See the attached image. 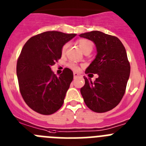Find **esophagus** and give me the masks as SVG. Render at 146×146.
Returning <instances> with one entry per match:
<instances>
[{"mask_svg": "<svg viewBox=\"0 0 146 146\" xmlns=\"http://www.w3.org/2000/svg\"><path fill=\"white\" fill-rule=\"evenodd\" d=\"M81 76V74H80V73H76V72H74V73H73V76H74L75 78H77V77H78V76Z\"/></svg>", "mask_w": 146, "mask_h": 146, "instance_id": "esophagus-1", "label": "esophagus"}]
</instances>
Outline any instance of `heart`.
Returning a JSON list of instances; mask_svg holds the SVG:
<instances>
[{"label":"heart","mask_w":146,"mask_h":146,"mask_svg":"<svg viewBox=\"0 0 146 146\" xmlns=\"http://www.w3.org/2000/svg\"><path fill=\"white\" fill-rule=\"evenodd\" d=\"M78 46L80 47V48H81L83 52H87V51L91 52L92 50L93 44L90 40H86V39H80V40H78ZM67 48H68V44H65L62 48V53H65ZM68 66L73 70H78L79 69V67L78 66V65L74 63V62H70L68 64Z\"/></svg>","instance_id":"b5f03b06"}]
</instances>
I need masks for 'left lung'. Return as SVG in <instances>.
Here are the masks:
<instances>
[{
	"mask_svg": "<svg viewBox=\"0 0 146 146\" xmlns=\"http://www.w3.org/2000/svg\"><path fill=\"white\" fill-rule=\"evenodd\" d=\"M79 36L94 42L97 48L95 59L85 73L98 74V78L92 81L84 76L85 84L81 93L85 104L94 112L111 111L121 100L130 74L125 48L117 37L100 31Z\"/></svg>",
	"mask_w": 146,
	"mask_h": 146,
	"instance_id": "1",
	"label": "left lung"
}]
</instances>
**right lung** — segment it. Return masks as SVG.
<instances>
[{
  "label": "right lung",
  "mask_w": 146,
  "mask_h": 146,
  "mask_svg": "<svg viewBox=\"0 0 146 146\" xmlns=\"http://www.w3.org/2000/svg\"><path fill=\"white\" fill-rule=\"evenodd\" d=\"M76 34L47 31L33 36L24 45L17 63L19 90L35 112L50 115L64 102L73 78L69 68L57 77L51 69L62 57V48Z\"/></svg>",
  "instance_id": "obj_1"
}]
</instances>
